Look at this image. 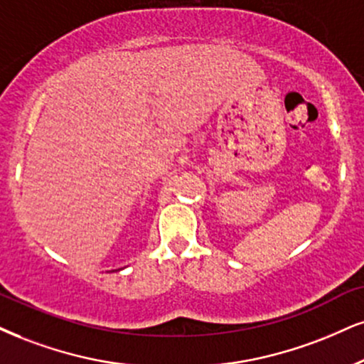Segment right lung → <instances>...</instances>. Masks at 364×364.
<instances>
[{"label": "right lung", "instance_id": "add662e5", "mask_svg": "<svg viewBox=\"0 0 364 364\" xmlns=\"http://www.w3.org/2000/svg\"><path fill=\"white\" fill-rule=\"evenodd\" d=\"M113 272H114V270H113Z\"/></svg>", "mask_w": 364, "mask_h": 364}]
</instances>
